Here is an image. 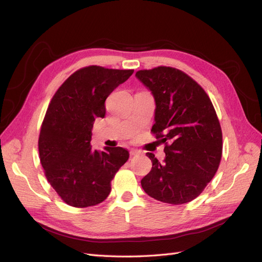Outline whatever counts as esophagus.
I'll use <instances>...</instances> for the list:
<instances>
[{
    "mask_svg": "<svg viewBox=\"0 0 262 262\" xmlns=\"http://www.w3.org/2000/svg\"><path fill=\"white\" fill-rule=\"evenodd\" d=\"M130 154H131L132 156H136V155H139V154H140V150H138V149H134V148H132V149L130 150Z\"/></svg>",
    "mask_w": 262,
    "mask_h": 262,
    "instance_id": "esophagus-1",
    "label": "esophagus"
}]
</instances>
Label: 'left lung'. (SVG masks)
I'll list each match as a JSON object with an SVG mask.
<instances>
[{
  "label": "left lung",
  "instance_id": "left-lung-1",
  "mask_svg": "<svg viewBox=\"0 0 262 262\" xmlns=\"http://www.w3.org/2000/svg\"><path fill=\"white\" fill-rule=\"evenodd\" d=\"M136 77L152 93V132L165 143L163 163L146 153L152 169L141 180L154 199L184 204L199 195L212 180L222 157V130L215 110L202 87L181 71L158 67Z\"/></svg>",
  "mask_w": 262,
  "mask_h": 262
}]
</instances>
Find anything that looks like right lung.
I'll use <instances>...</instances> for the list:
<instances>
[{
    "instance_id": "add662e5",
    "label": "right lung",
    "mask_w": 262,
    "mask_h": 262,
    "mask_svg": "<svg viewBox=\"0 0 262 262\" xmlns=\"http://www.w3.org/2000/svg\"><path fill=\"white\" fill-rule=\"evenodd\" d=\"M132 73L83 68L51 99L39 136V156L49 184L69 205L87 208L104 201L116 172L128 161V149L105 147L98 152L91 140L95 120L105 117L107 97Z\"/></svg>"
}]
</instances>
